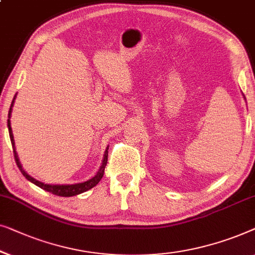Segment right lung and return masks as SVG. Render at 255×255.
Returning <instances> with one entry per match:
<instances>
[{
  "label": "right lung",
  "mask_w": 255,
  "mask_h": 255,
  "mask_svg": "<svg viewBox=\"0 0 255 255\" xmlns=\"http://www.w3.org/2000/svg\"><path fill=\"white\" fill-rule=\"evenodd\" d=\"M16 97V96H15ZM15 100V98H13ZM13 100L11 103V106H10V110H9V119H8V128H9V135H10V139H11V144H12V149H13V156H15V160H16V164L17 166L21 172V174L24 175L25 178L27 179V180H30L31 182H33L34 185H37L38 187H40L42 189H45V191H47L49 193H52V194L57 195V196H64V198H69V196H74V195H77V194H81V193H84L89 191V189H91L92 187H95V186L98 184V182L102 180L103 175H104V171H105V166L107 164V156H109V151H105V155H104V160H103V164L102 166H100L98 173H97L95 177L91 178L90 180L85 181V182H82V184H75V185H47V184H42V182L35 180L32 177H30L26 172L23 170V167H21L20 162L18 159V156H17L16 153V149H15V141H13V135H12V130H11V126H10V114H11V107L13 105Z\"/></svg>",
  "instance_id": "1"
}]
</instances>
